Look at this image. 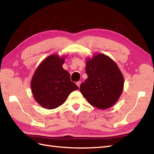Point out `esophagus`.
<instances>
[{
  "instance_id": "34e87169",
  "label": "esophagus",
  "mask_w": 154,
  "mask_h": 154,
  "mask_svg": "<svg viewBox=\"0 0 154 154\" xmlns=\"http://www.w3.org/2000/svg\"><path fill=\"white\" fill-rule=\"evenodd\" d=\"M77 85L78 86V87L79 88H80V86H81V81H78V82H77Z\"/></svg>"
}]
</instances>
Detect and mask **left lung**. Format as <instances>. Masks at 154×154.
I'll list each match as a JSON object with an SVG mask.
<instances>
[{
	"label": "left lung",
	"instance_id": "obj_1",
	"mask_svg": "<svg viewBox=\"0 0 154 154\" xmlns=\"http://www.w3.org/2000/svg\"><path fill=\"white\" fill-rule=\"evenodd\" d=\"M88 78L82 82L80 91L90 105L100 110L112 107L124 89V78L116 62L102 53L86 60Z\"/></svg>",
	"mask_w": 154,
	"mask_h": 154
}]
</instances>
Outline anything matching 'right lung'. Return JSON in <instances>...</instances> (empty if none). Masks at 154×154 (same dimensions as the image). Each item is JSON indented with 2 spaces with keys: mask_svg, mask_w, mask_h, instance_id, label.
Masks as SVG:
<instances>
[{
  "mask_svg": "<svg viewBox=\"0 0 154 154\" xmlns=\"http://www.w3.org/2000/svg\"><path fill=\"white\" fill-rule=\"evenodd\" d=\"M67 55L53 54L45 58L33 74L30 82L35 101L47 109H54L64 103L78 86L70 80L68 71L63 68Z\"/></svg>",
  "mask_w": 154,
  "mask_h": 154,
  "instance_id": "1",
  "label": "right lung"
}]
</instances>
